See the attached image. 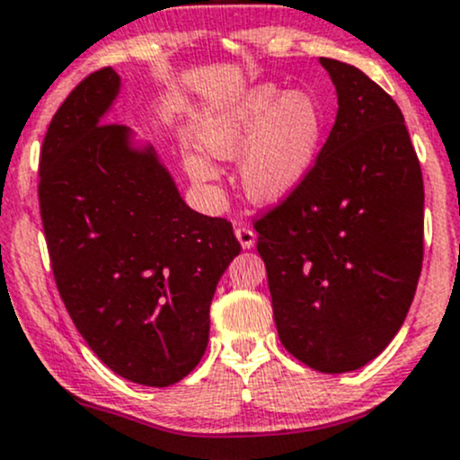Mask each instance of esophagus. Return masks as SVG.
<instances>
[{"instance_id": "obj_1", "label": "esophagus", "mask_w": 460, "mask_h": 460, "mask_svg": "<svg viewBox=\"0 0 460 460\" xmlns=\"http://www.w3.org/2000/svg\"><path fill=\"white\" fill-rule=\"evenodd\" d=\"M234 234H236V239H239V243L243 245V248H252L254 241H257V232H254L252 228H250V226H245V224L236 226Z\"/></svg>"}]
</instances>
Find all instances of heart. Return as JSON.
<instances>
[{
  "mask_svg": "<svg viewBox=\"0 0 460 460\" xmlns=\"http://www.w3.org/2000/svg\"><path fill=\"white\" fill-rule=\"evenodd\" d=\"M199 144L215 159H236L245 195L277 203L299 188L312 170L323 137V112L307 93L257 86L228 106L210 112L199 126ZM186 170L197 183L215 181L208 159L190 155Z\"/></svg>",
  "mask_w": 460,
  "mask_h": 460,
  "instance_id": "heart-1",
  "label": "heart"
}]
</instances>
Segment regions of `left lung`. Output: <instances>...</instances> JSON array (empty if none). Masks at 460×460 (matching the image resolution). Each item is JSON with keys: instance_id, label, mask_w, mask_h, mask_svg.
<instances>
[{"instance_id": "8db88e82", "label": "left lung", "mask_w": 460, "mask_h": 460, "mask_svg": "<svg viewBox=\"0 0 460 460\" xmlns=\"http://www.w3.org/2000/svg\"><path fill=\"white\" fill-rule=\"evenodd\" d=\"M339 94L295 192L254 221L283 348L312 370H358L403 325L423 265V174L403 112L367 75L321 57Z\"/></svg>"}]
</instances>
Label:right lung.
I'll return each instance as SVG.
<instances>
[{
	"instance_id": "add662e5",
	"label": "right lung",
	"mask_w": 460,
	"mask_h": 460,
	"mask_svg": "<svg viewBox=\"0 0 460 460\" xmlns=\"http://www.w3.org/2000/svg\"><path fill=\"white\" fill-rule=\"evenodd\" d=\"M119 93L90 73L50 121L40 155V212L57 290L94 354L139 385L168 387L208 348L210 303L239 254L232 224L186 206L153 148L103 124Z\"/></svg>"
}]
</instances>
